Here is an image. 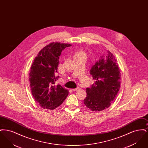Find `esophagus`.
Returning a JSON list of instances; mask_svg holds the SVG:
<instances>
[{"label": "esophagus", "instance_id": "34e87169", "mask_svg": "<svg viewBox=\"0 0 148 148\" xmlns=\"http://www.w3.org/2000/svg\"><path fill=\"white\" fill-rule=\"evenodd\" d=\"M73 91H77L78 90H79V88H75V89H71Z\"/></svg>", "mask_w": 148, "mask_h": 148}]
</instances>
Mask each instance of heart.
Wrapping results in <instances>:
<instances>
[{
    "label": "heart",
    "mask_w": 148,
    "mask_h": 148,
    "mask_svg": "<svg viewBox=\"0 0 148 148\" xmlns=\"http://www.w3.org/2000/svg\"><path fill=\"white\" fill-rule=\"evenodd\" d=\"M86 56H87V55H86V53L82 50H80V51L77 52L75 54V57H82V58H84L85 59L86 58Z\"/></svg>",
    "instance_id": "heart-1"
}]
</instances>
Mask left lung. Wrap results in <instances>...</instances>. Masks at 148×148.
Instances as JSON below:
<instances>
[{
    "label": "left lung",
    "mask_w": 148,
    "mask_h": 148,
    "mask_svg": "<svg viewBox=\"0 0 148 148\" xmlns=\"http://www.w3.org/2000/svg\"><path fill=\"white\" fill-rule=\"evenodd\" d=\"M95 80L92 87L86 89L85 106L93 112H100L108 108L116 97L120 87V69L115 56L109 50L90 71Z\"/></svg>",
    "instance_id": "obj_1"
}]
</instances>
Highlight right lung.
Returning a JSON list of instances; mask_svg holds the SVG:
<instances>
[{
  "instance_id": "add662e5",
  "label": "right lung",
  "mask_w": 148,
  "mask_h": 148,
  "mask_svg": "<svg viewBox=\"0 0 148 148\" xmlns=\"http://www.w3.org/2000/svg\"><path fill=\"white\" fill-rule=\"evenodd\" d=\"M71 44L53 42L41 50L34 60L29 73L30 86L35 101L43 109L53 110L60 106L69 91L55 84V76L63 50Z\"/></svg>"
}]
</instances>
